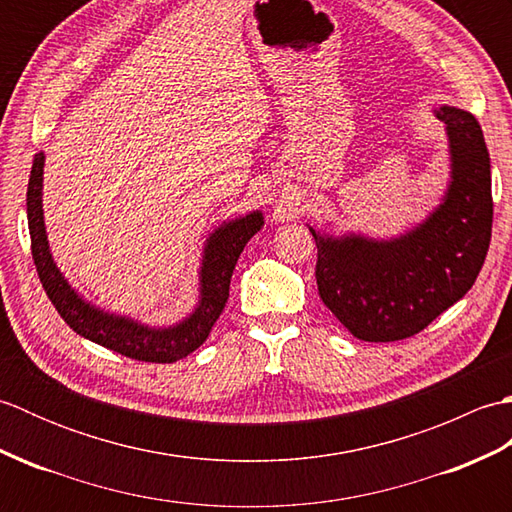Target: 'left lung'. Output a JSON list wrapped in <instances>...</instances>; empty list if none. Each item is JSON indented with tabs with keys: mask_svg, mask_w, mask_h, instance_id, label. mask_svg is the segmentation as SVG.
<instances>
[{
	"mask_svg": "<svg viewBox=\"0 0 512 512\" xmlns=\"http://www.w3.org/2000/svg\"><path fill=\"white\" fill-rule=\"evenodd\" d=\"M433 114L447 125L451 182L427 220L387 242L330 237L310 226L319 295L361 341H400L427 328L471 290L491 244V158L482 127L458 107Z\"/></svg>",
	"mask_w": 512,
	"mask_h": 512,
	"instance_id": "obj_1",
	"label": "left lung"
}]
</instances>
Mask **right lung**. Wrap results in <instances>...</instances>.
<instances>
[{
  "label": "right lung",
  "mask_w": 512,
  "mask_h": 512,
  "mask_svg": "<svg viewBox=\"0 0 512 512\" xmlns=\"http://www.w3.org/2000/svg\"><path fill=\"white\" fill-rule=\"evenodd\" d=\"M41 187L43 154H37L35 160H32L26 195L28 231L32 259H35L39 279L52 306L57 308L61 319L76 334L107 347V350H114L127 358H134V361L145 363H176L193 350H198L206 341V336H209L226 306L228 286H231L239 255H242L248 239L264 226L262 213L253 211L246 217H239V220L215 228L204 246L198 308L182 323L171 325V328H149V325H140L134 319L116 317V314H107L90 306L65 281L50 255L41 209Z\"/></svg>",
  "instance_id": "right-lung-1"
}]
</instances>
